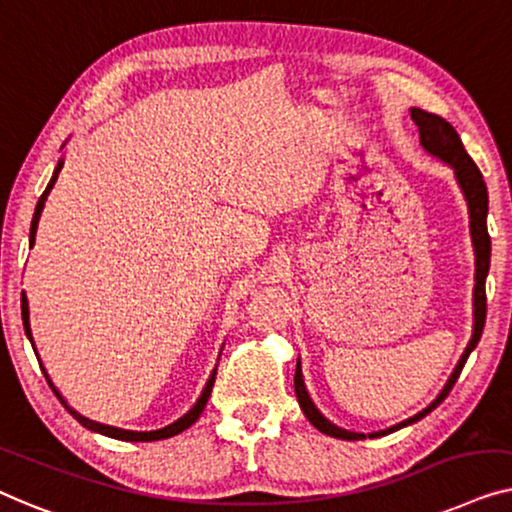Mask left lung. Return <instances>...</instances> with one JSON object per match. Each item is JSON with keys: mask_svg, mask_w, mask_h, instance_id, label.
<instances>
[{"mask_svg": "<svg viewBox=\"0 0 512 512\" xmlns=\"http://www.w3.org/2000/svg\"><path fill=\"white\" fill-rule=\"evenodd\" d=\"M410 118L415 120L417 129H420V146L424 153L438 157V160L448 164V167L455 171L457 185L462 190L464 199H466V208H469V227H471V243H473V253H475V287H473V334L471 341L466 345L464 355L459 357V362L455 366V371L450 373L448 383L443 385V390L438 392V397L429 403L427 408L420 410V413L408 417L399 424H394L390 429L383 431H373L369 438L376 436H385L392 434V431L408 427L417 420H422L424 415H429L438 403H441L445 397H448L452 385L457 383L459 373H462L466 359H469L471 352L478 345L480 336H482V327H485V315H487V297H485V280H487V271H489V255H492V241H489L487 234V185L482 181L480 169L475 167V162L469 157V153L464 150V143L459 139V134L455 132V127L450 125L448 120L441 118L436 113H427L422 109H410ZM294 392H297L299 406L304 410V415L308 417V422L313 424L315 429L322 431V434L334 436V438H343V441H362L366 434H357V431H348L336 427L334 422H329L325 415L320 413L318 406H315L311 394L306 390L304 383V373H301V362L297 359V371H294Z\"/></svg>", "mask_w": 512, "mask_h": 512, "instance_id": "8db88e82", "label": "left lung"}]
</instances>
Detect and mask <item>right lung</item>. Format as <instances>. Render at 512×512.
Listing matches in <instances>:
<instances>
[{"instance_id":"add662e5","label":"right lung","mask_w":512,"mask_h":512,"mask_svg":"<svg viewBox=\"0 0 512 512\" xmlns=\"http://www.w3.org/2000/svg\"><path fill=\"white\" fill-rule=\"evenodd\" d=\"M64 146H67V141L62 143V148H64ZM62 167H64V157H60V162H57V167H55V171H53V176H50V181H48V185H46V190H43V194H41L39 201H37V208H34V218H32V227H30V248L34 246V236H37V227H39V220H41L43 206H46L48 194H50V190H53V185L57 183V176H60ZM20 308H23V325H25V334H27V338H30V343H32L34 352H37V345H34V336H32V327H30V304H27L25 292H23V299H20ZM222 348H225V345H222ZM220 352H222V350H220ZM37 359H39V352H37ZM41 371H43V376H46V380H48L50 390H53V392L57 394V399H60V401L64 403V408H67L69 413L74 415L76 420L81 422L85 429L97 431V434H104V436H109V438H118V441L146 443V441H162V438H171V436L181 434V431H185L187 427H192V424L199 420V415L204 413V408H206V401H208V397H211V390H213V383H215V373H218V366H215V369L211 371V376H208L206 385H204V390H201L199 399L194 401V406H192L190 410H187V413H185L183 417H178L176 422H171V424H167V427L155 429V431H129V429L111 427V424H102V422L88 420V417H83L81 413H78V410H74V408L69 406L67 401H64V397L60 394V390H57V387L53 385V380H50L48 371L43 369V364H41Z\"/></svg>"}]
</instances>
